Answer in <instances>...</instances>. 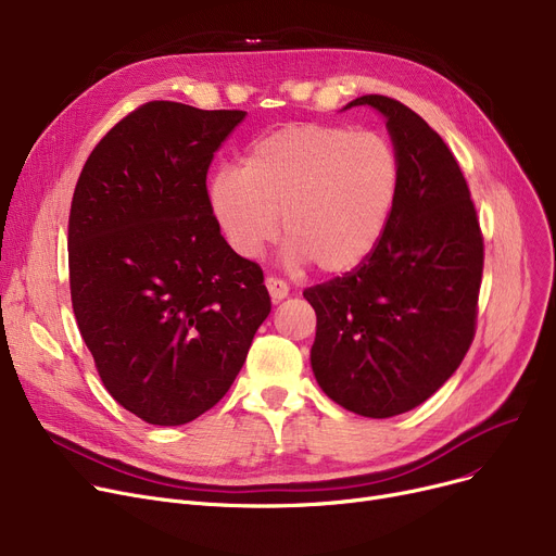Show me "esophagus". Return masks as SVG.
<instances>
[{
  "instance_id": "34e87169",
  "label": "esophagus",
  "mask_w": 556,
  "mask_h": 556,
  "mask_svg": "<svg viewBox=\"0 0 556 556\" xmlns=\"http://www.w3.org/2000/svg\"><path fill=\"white\" fill-rule=\"evenodd\" d=\"M266 288H268V293H270V298H273V302H281L283 298H288V283L286 281H281V279H277V277H268L266 279Z\"/></svg>"
}]
</instances>
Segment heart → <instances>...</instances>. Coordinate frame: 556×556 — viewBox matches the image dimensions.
<instances>
[{
	"mask_svg": "<svg viewBox=\"0 0 556 556\" xmlns=\"http://www.w3.org/2000/svg\"><path fill=\"white\" fill-rule=\"evenodd\" d=\"M401 187V160L378 132L293 124L256 139L243 170L225 166L210 182L212 212L241 256H256L279 233L290 266L315 261L344 273L371 252Z\"/></svg>",
	"mask_w": 556,
	"mask_h": 556,
	"instance_id": "1",
	"label": "heart"
}]
</instances>
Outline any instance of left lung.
<instances>
[{
    "label": "left lung",
    "mask_w": 556,
    "mask_h": 556,
    "mask_svg": "<svg viewBox=\"0 0 556 556\" xmlns=\"http://www.w3.org/2000/svg\"><path fill=\"white\" fill-rule=\"evenodd\" d=\"M401 160L390 220L352 273L304 290L317 331L311 365L344 410L388 419L440 390L476 336L484 266L469 185L444 139L396 99L367 94Z\"/></svg>",
    "instance_id": "1"
}]
</instances>
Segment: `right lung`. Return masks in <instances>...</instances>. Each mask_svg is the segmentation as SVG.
Masks as SVG:
<instances>
[{"mask_svg": "<svg viewBox=\"0 0 556 556\" xmlns=\"http://www.w3.org/2000/svg\"><path fill=\"white\" fill-rule=\"evenodd\" d=\"M243 110L151 101L87 157L70 212V290L112 399L153 426L207 413L270 313L258 263L220 233L207 193Z\"/></svg>", "mask_w": 556, "mask_h": 556, "instance_id": "add662e5", "label": "right lung"}]
</instances>
